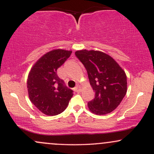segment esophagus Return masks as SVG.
Instances as JSON below:
<instances>
[{"mask_svg":"<svg viewBox=\"0 0 154 154\" xmlns=\"http://www.w3.org/2000/svg\"><path fill=\"white\" fill-rule=\"evenodd\" d=\"M74 91H76V92H77V93H78V92H80L81 91V88H80V86L79 85H77L76 86V87L74 88Z\"/></svg>","mask_w":154,"mask_h":154,"instance_id":"1","label":"esophagus"}]
</instances>
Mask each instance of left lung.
Masks as SVG:
<instances>
[{
  "label": "left lung",
  "instance_id": "obj_1",
  "mask_svg": "<svg viewBox=\"0 0 154 154\" xmlns=\"http://www.w3.org/2000/svg\"><path fill=\"white\" fill-rule=\"evenodd\" d=\"M75 55L87 70L95 98L88 103L91 112L98 115L116 109L127 93V76L115 60L98 51L82 50Z\"/></svg>",
  "mask_w": 154,
  "mask_h": 154
}]
</instances>
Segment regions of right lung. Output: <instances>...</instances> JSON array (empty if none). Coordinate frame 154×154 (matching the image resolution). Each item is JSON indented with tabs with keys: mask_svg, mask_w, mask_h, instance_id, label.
Returning a JSON list of instances; mask_svg holds the SVG:
<instances>
[{
	"mask_svg": "<svg viewBox=\"0 0 154 154\" xmlns=\"http://www.w3.org/2000/svg\"><path fill=\"white\" fill-rule=\"evenodd\" d=\"M71 54V51L62 49L48 52L35 63L28 75L29 99L46 115L63 112L73 95V91L67 88L57 75L58 69Z\"/></svg>",
	"mask_w": 154,
	"mask_h": 154,
	"instance_id": "right-lung-1",
	"label": "right lung"
}]
</instances>
